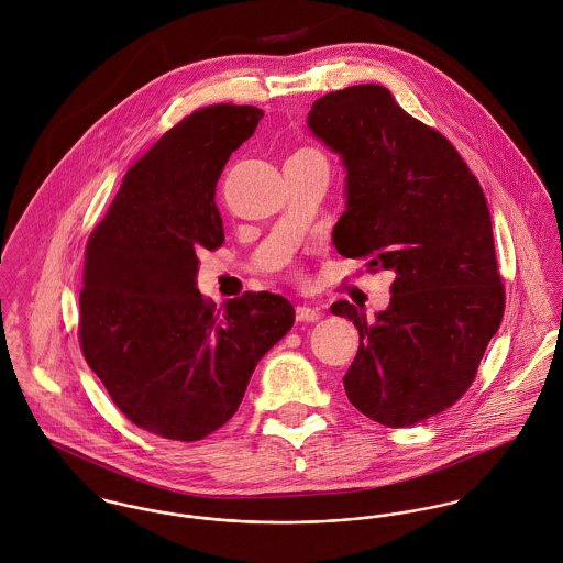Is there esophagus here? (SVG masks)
<instances>
[{"label":"esophagus","instance_id":"obj_1","mask_svg":"<svg viewBox=\"0 0 563 563\" xmlns=\"http://www.w3.org/2000/svg\"><path fill=\"white\" fill-rule=\"evenodd\" d=\"M296 317H298V321H319L321 319V312L319 309H314V307H298L296 309Z\"/></svg>","mask_w":563,"mask_h":563}]
</instances>
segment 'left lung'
<instances>
[{"instance_id":"8db88e82","label":"left lung","mask_w":563,"mask_h":563,"mask_svg":"<svg viewBox=\"0 0 563 563\" xmlns=\"http://www.w3.org/2000/svg\"><path fill=\"white\" fill-rule=\"evenodd\" d=\"M307 125L345 168L334 249L395 274L375 319L345 300L330 307L361 334L347 399L382 426H415L466 393L499 330L505 291L486 196L453 144L377 84L323 95Z\"/></svg>"}]
</instances>
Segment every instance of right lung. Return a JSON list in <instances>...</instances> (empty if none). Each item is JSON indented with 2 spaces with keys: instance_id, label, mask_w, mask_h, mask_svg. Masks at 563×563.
<instances>
[{
  "instance_id": "right-lung-1",
  "label": "right lung",
  "mask_w": 563,
  "mask_h": 563,
  "mask_svg": "<svg viewBox=\"0 0 563 563\" xmlns=\"http://www.w3.org/2000/svg\"><path fill=\"white\" fill-rule=\"evenodd\" d=\"M261 119L220 103L166 131L129 168L86 249L81 352L126 419L157 437L189 442L222 428L296 319L269 291L216 311L196 289L198 252L224 242L216 184Z\"/></svg>"
}]
</instances>
